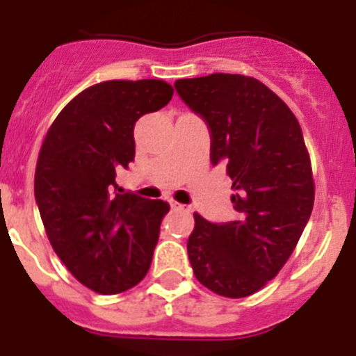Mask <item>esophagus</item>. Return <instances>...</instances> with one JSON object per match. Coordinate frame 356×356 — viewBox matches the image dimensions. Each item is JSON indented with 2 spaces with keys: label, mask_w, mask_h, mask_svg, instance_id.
Here are the masks:
<instances>
[{
  "label": "esophagus",
  "mask_w": 356,
  "mask_h": 356,
  "mask_svg": "<svg viewBox=\"0 0 356 356\" xmlns=\"http://www.w3.org/2000/svg\"><path fill=\"white\" fill-rule=\"evenodd\" d=\"M170 206H172V210H175V211H190V206L181 204V202H177V201H172L170 202Z\"/></svg>",
  "instance_id": "esophagus-1"
}]
</instances>
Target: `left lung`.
I'll use <instances>...</instances> for the list:
<instances>
[{"label":"left lung","instance_id":"left-lung-1","mask_svg":"<svg viewBox=\"0 0 356 356\" xmlns=\"http://www.w3.org/2000/svg\"><path fill=\"white\" fill-rule=\"evenodd\" d=\"M179 95L210 127V159L234 184L237 219L193 213L188 238L193 275L228 298L257 293L293 253L315 202L312 161L293 112L255 77L210 74L175 81Z\"/></svg>","mask_w":356,"mask_h":356}]
</instances>
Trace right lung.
I'll return each instance as SVG.
<instances>
[{
    "instance_id": "add662e5",
    "label": "right lung",
    "mask_w": 356,
    "mask_h": 356,
    "mask_svg": "<svg viewBox=\"0 0 356 356\" xmlns=\"http://www.w3.org/2000/svg\"><path fill=\"white\" fill-rule=\"evenodd\" d=\"M172 95L161 79L97 83L59 112L43 139L34 195L44 232L68 271L95 293H122L150 270L170 204L124 193L115 175L134 161L137 119Z\"/></svg>"
}]
</instances>
